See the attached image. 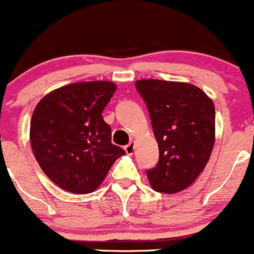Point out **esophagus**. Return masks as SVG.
<instances>
[{
    "instance_id": "esophagus-1",
    "label": "esophagus",
    "mask_w": 254,
    "mask_h": 254,
    "mask_svg": "<svg viewBox=\"0 0 254 254\" xmlns=\"http://www.w3.org/2000/svg\"><path fill=\"white\" fill-rule=\"evenodd\" d=\"M125 151H127V154H129V155H132L133 154V150H135V144H133V142H130V143H127L125 145Z\"/></svg>"
}]
</instances>
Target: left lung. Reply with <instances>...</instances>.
<instances>
[{"label": "left lung", "instance_id": "8db88e82", "mask_svg": "<svg viewBox=\"0 0 254 254\" xmlns=\"http://www.w3.org/2000/svg\"><path fill=\"white\" fill-rule=\"evenodd\" d=\"M159 145V161L147 170L151 188L176 193L191 185L208 164L215 142V106L190 83L138 80Z\"/></svg>", "mask_w": 254, "mask_h": 254}]
</instances>
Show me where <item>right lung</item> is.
Listing matches in <instances>:
<instances>
[{
    "label": "right lung",
    "instance_id": "right-lung-1",
    "mask_svg": "<svg viewBox=\"0 0 254 254\" xmlns=\"http://www.w3.org/2000/svg\"><path fill=\"white\" fill-rule=\"evenodd\" d=\"M117 86L109 81L77 82L52 90L32 115V150L57 186L86 194L98 189L125 151L111 142L103 111Z\"/></svg>",
    "mask_w": 254,
    "mask_h": 254
}]
</instances>
